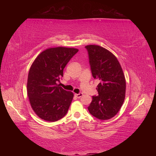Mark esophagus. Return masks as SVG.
<instances>
[{
    "mask_svg": "<svg viewBox=\"0 0 156 156\" xmlns=\"http://www.w3.org/2000/svg\"><path fill=\"white\" fill-rule=\"evenodd\" d=\"M75 96H76V97H77L78 98H81L82 96H83V94H82V93H80V94H76Z\"/></svg>",
    "mask_w": 156,
    "mask_h": 156,
    "instance_id": "obj_1",
    "label": "esophagus"
}]
</instances>
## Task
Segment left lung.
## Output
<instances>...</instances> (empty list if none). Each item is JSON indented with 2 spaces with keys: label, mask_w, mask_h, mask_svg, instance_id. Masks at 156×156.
Wrapping results in <instances>:
<instances>
[{
  "label": "left lung",
  "mask_w": 156,
  "mask_h": 156,
  "mask_svg": "<svg viewBox=\"0 0 156 156\" xmlns=\"http://www.w3.org/2000/svg\"><path fill=\"white\" fill-rule=\"evenodd\" d=\"M92 76L99 79L98 96L92 97L89 113L100 120H109L117 114L125 98L126 80L117 58L109 50L95 44L85 46Z\"/></svg>",
  "instance_id": "obj_1"
}]
</instances>
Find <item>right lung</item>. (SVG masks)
Here are the masks:
<instances>
[{
  "label": "right lung",
  "instance_id": "right-lung-1",
  "mask_svg": "<svg viewBox=\"0 0 156 156\" xmlns=\"http://www.w3.org/2000/svg\"><path fill=\"white\" fill-rule=\"evenodd\" d=\"M78 49L58 47L42 51L31 65L27 90L31 107L45 121L55 122L64 117L73 98L72 91L58 84L63 69Z\"/></svg>",
  "mask_w": 156,
  "mask_h": 156
}]
</instances>
